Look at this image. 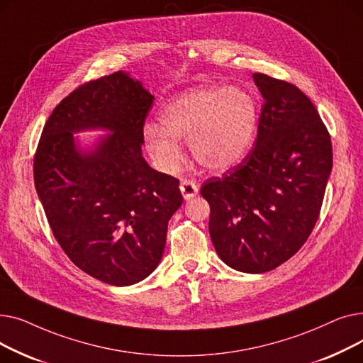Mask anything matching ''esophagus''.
Instances as JSON below:
<instances>
[{"instance_id":"obj_1","label":"esophagus","mask_w":363,"mask_h":363,"mask_svg":"<svg viewBox=\"0 0 363 363\" xmlns=\"http://www.w3.org/2000/svg\"><path fill=\"white\" fill-rule=\"evenodd\" d=\"M179 189H181L184 200H186V201L191 200L193 197H196L199 194V188H197L196 182H193V181L182 179L181 185H179Z\"/></svg>"}]
</instances>
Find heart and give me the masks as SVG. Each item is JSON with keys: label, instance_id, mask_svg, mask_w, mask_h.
<instances>
[{"label": "heart", "instance_id": "1", "mask_svg": "<svg viewBox=\"0 0 363 363\" xmlns=\"http://www.w3.org/2000/svg\"><path fill=\"white\" fill-rule=\"evenodd\" d=\"M159 121L162 126L147 123L143 135L150 157L160 170L179 167L184 152L178 141H186L199 164L225 172L250 155L259 108L253 94L242 88H196L166 103Z\"/></svg>", "mask_w": 363, "mask_h": 363}]
</instances>
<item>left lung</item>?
Masks as SVG:
<instances>
[{
	"mask_svg": "<svg viewBox=\"0 0 363 363\" xmlns=\"http://www.w3.org/2000/svg\"><path fill=\"white\" fill-rule=\"evenodd\" d=\"M263 97L256 145L201 186L208 231L230 268L268 272L294 256L318 220L333 169L330 133L296 85L255 73Z\"/></svg>",
	"mask_w": 363,
	"mask_h": 363,
	"instance_id": "obj_1",
	"label": "left lung"
}]
</instances>
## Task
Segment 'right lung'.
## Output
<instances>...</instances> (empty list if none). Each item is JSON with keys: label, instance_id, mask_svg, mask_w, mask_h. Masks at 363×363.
Segmentation results:
<instances>
[{"label": "right lung", "instance_id": "right-lung-1", "mask_svg": "<svg viewBox=\"0 0 363 363\" xmlns=\"http://www.w3.org/2000/svg\"><path fill=\"white\" fill-rule=\"evenodd\" d=\"M152 100L122 70L81 85L50 114L33 160L57 242L79 269L116 287L157 268L167 222L182 204L179 181L143 157ZM85 130L109 133L82 147L74 133Z\"/></svg>", "mask_w": 363, "mask_h": 363}]
</instances>
